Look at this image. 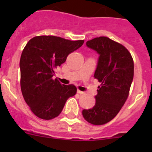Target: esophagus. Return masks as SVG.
<instances>
[{
  "mask_svg": "<svg viewBox=\"0 0 152 152\" xmlns=\"http://www.w3.org/2000/svg\"><path fill=\"white\" fill-rule=\"evenodd\" d=\"M77 94H84V91H80V90H77Z\"/></svg>",
  "mask_w": 152,
  "mask_h": 152,
  "instance_id": "obj_1",
  "label": "esophagus"
}]
</instances>
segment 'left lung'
I'll list each match as a JSON object with an SVG mask.
<instances>
[{"mask_svg": "<svg viewBox=\"0 0 152 152\" xmlns=\"http://www.w3.org/2000/svg\"><path fill=\"white\" fill-rule=\"evenodd\" d=\"M86 45L99 55L94 77L101 84L94 107L83 110L82 115L91 124L103 125L117 115L128 97L133 80V59L123 45L105 36L89 40Z\"/></svg>", "mask_w": 152, "mask_h": 152, "instance_id": "8db88e82", "label": "left lung"}]
</instances>
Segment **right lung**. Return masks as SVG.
<instances>
[{
	"instance_id": "right-lung-1",
	"label": "right lung",
	"mask_w": 152,
	"mask_h": 152,
	"mask_svg": "<svg viewBox=\"0 0 152 152\" xmlns=\"http://www.w3.org/2000/svg\"><path fill=\"white\" fill-rule=\"evenodd\" d=\"M84 42L39 36L31 39L24 48L20 61L21 91L32 112L39 118L48 120L58 116L67 100L77 92L73 84H61L53 76L56 68Z\"/></svg>"
}]
</instances>
